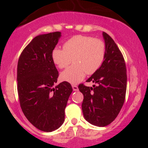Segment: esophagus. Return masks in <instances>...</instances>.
Here are the masks:
<instances>
[{
    "mask_svg": "<svg viewBox=\"0 0 148 148\" xmlns=\"http://www.w3.org/2000/svg\"><path fill=\"white\" fill-rule=\"evenodd\" d=\"M72 89H73V90L74 91H78L79 90V88H78V86H77V85H72Z\"/></svg>",
    "mask_w": 148,
    "mask_h": 148,
    "instance_id": "34e87169",
    "label": "esophagus"
}]
</instances>
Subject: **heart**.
Here are the masks:
<instances>
[{
    "instance_id": "1",
    "label": "heart",
    "mask_w": 148,
    "mask_h": 148,
    "mask_svg": "<svg viewBox=\"0 0 148 148\" xmlns=\"http://www.w3.org/2000/svg\"><path fill=\"white\" fill-rule=\"evenodd\" d=\"M64 49L56 48L52 51L53 63L59 69L69 67L61 74L63 81L72 84L80 82L86 73L93 74L100 68L106 53L105 44L102 40L86 36L77 35L64 44Z\"/></svg>"
}]
</instances>
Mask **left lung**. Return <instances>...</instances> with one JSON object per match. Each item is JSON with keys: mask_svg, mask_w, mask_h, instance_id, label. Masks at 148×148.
<instances>
[{"mask_svg": "<svg viewBox=\"0 0 148 148\" xmlns=\"http://www.w3.org/2000/svg\"><path fill=\"white\" fill-rule=\"evenodd\" d=\"M106 53L100 68L87 82L97 84L93 87L79 85L83 94L82 109L85 120L92 125L104 127L117 117L125 99L127 70L123 56L114 40L102 32Z\"/></svg>", "mask_w": 148, "mask_h": 148, "instance_id": "obj_1", "label": "left lung"}]
</instances>
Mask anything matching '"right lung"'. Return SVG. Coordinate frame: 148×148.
Instances as JSON below:
<instances>
[{
  "label": "right lung",
  "instance_id": "obj_1",
  "mask_svg": "<svg viewBox=\"0 0 148 148\" xmlns=\"http://www.w3.org/2000/svg\"><path fill=\"white\" fill-rule=\"evenodd\" d=\"M61 32L36 36L23 49L17 67L18 93L21 107L37 129L52 132L64 122V110L72 87L67 82H57L59 72L51 53Z\"/></svg>",
  "mask_w": 148,
  "mask_h": 148
}]
</instances>
